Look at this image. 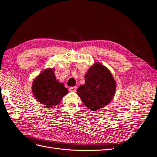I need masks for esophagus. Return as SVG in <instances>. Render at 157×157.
Instances as JSON below:
<instances>
[{
  "mask_svg": "<svg viewBox=\"0 0 157 157\" xmlns=\"http://www.w3.org/2000/svg\"><path fill=\"white\" fill-rule=\"evenodd\" d=\"M76 90H77V87H70L69 89V90L70 92H72V93H75L76 92Z\"/></svg>",
  "mask_w": 157,
  "mask_h": 157,
  "instance_id": "34e87169",
  "label": "esophagus"
}]
</instances>
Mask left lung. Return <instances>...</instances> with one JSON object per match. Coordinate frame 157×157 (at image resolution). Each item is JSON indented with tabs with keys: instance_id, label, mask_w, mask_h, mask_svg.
I'll return each mask as SVG.
<instances>
[{
	"instance_id": "obj_1",
	"label": "left lung",
	"mask_w": 157,
	"mask_h": 157,
	"mask_svg": "<svg viewBox=\"0 0 157 157\" xmlns=\"http://www.w3.org/2000/svg\"><path fill=\"white\" fill-rule=\"evenodd\" d=\"M85 82L78 89L77 94L91 111L104 108L113 98L116 82L109 70L101 63H95L89 68Z\"/></svg>"
}]
</instances>
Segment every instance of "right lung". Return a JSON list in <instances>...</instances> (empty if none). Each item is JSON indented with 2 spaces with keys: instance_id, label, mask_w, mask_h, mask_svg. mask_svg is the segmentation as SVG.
I'll use <instances>...</instances> for the list:
<instances>
[{
  "instance_id": "right-lung-1",
  "label": "right lung",
  "mask_w": 157,
  "mask_h": 157,
  "mask_svg": "<svg viewBox=\"0 0 157 157\" xmlns=\"http://www.w3.org/2000/svg\"><path fill=\"white\" fill-rule=\"evenodd\" d=\"M54 71V68L45 69L32 84L34 97L46 108H53L68 93L64 84L56 79Z\"/></svg>"
}]
</instances>
